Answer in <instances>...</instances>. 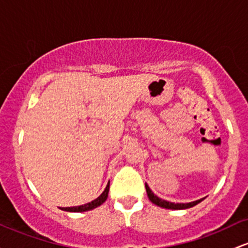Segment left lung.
Instances as JSON below:
<instances>
[{
	"instance_id": "left-lung-1",
	"label": "left lung",
	"mask_w": 248,
	"mask_h": 248,
	"mask_svg": "<svg viewBox=\"0 0 248 248\" xmlns=\"http://www.w3.org/2000/svg\"><path fill=\"white\" fill-rule=\"evenodd\" d=\"M146 190H147V195H148V199L154 203V205L159 206V207L162 208H167V209H186V208H190L193 206L198 205V203L201 202L203 199H199L197 201H192V202H187V203H174V202H170V201L162 200L161 198L156 197L153 192H152L151 188L148 187V185L146 184Z\"/></svg>"
}]
</instances>
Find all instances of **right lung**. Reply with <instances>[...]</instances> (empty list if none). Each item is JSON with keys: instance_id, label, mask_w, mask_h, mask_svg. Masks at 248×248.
<instances>
[{"instance_id": "obj_1", "label": "right lung", "mask_w": 248, "mask_h": 248, "mask_svg": "<svg viewBox=\"0 0 248 248\" xmlns=\"http://www.w3.org/2000/svg\"><path fill=\"white\" fill-rule=\"evenodd\" d=\"M108 192H109V182H108L107 187H106L105 190L102 192V194L100 195L99 198L96 199L91 201L88 203H84V205L81 206H75V207H62V211H67V212H87V211H91V209H94L99 206H101L108 198Z\"/></svg>"}]
</instances>
